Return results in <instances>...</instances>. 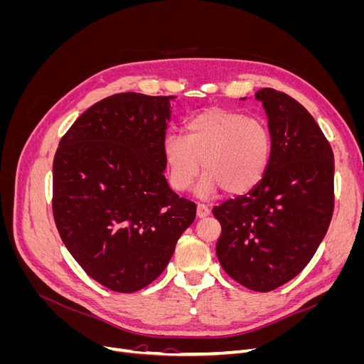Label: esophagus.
Returning <instances> with one entry per match:
<instances>
[{"label": "esophagus", "instance_id": "1", "mask_svg": "<svg viewBox=\"0 0 364 364\" xmlns=\"http://www.w3.org/2000/svg\"><path fill=\"white\" fill-rule=\"evenodd\" d=\"M209 213H211V209H209V206L208 205H205V203H199L197 205V217H206V215H209Z\"/></svg>", "mask_w": 364, "mask_h": 364}]
</instances>
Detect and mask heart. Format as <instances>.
<instances>
[{
	"mask_svg": "<svg viewBox=\"0 0 364 364\" xmlns=\"http://www.w3.org/2000/svg\"><path fill=\"white\" fill-rule=\"evenodd\" d=\"M168 181L176 191H186L200 171V196L218 188L243 194L262 181L272 158V132L266 121L234 109L211 107L186 119L185 138L168 134L162 142Z\"/></svg>",
	"mask_w": 364,
	"mask_h": 364,
	"instance_id": "obj_1",
	"label": "heart"
}]
</instances>
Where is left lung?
<instances>
[{"label":"left lung","instance_id":"obj_1","mask_svg":"<svg viewBox=\"0 0 364 364\" xmlns=\"http://www.w3.org/2000/svg\"><path fill=\"white\" fill-rule=\"evenodd\" d=\"M272 132L262 181L213 208L222 225L217 257L230 278L270 291L299 274L323 240L334 211V155L323 132L293 97L255 92Z\"/></svg>","mask_w":364,"mask_h":364}]
</instances>
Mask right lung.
Masks as SVG:
<instances>
[{
    "mask_svg": "<svg viewBox=\"0 0 364 364\" xmlns=\"http://www.w3.org/2000/svg\"><path fill=\"white\" fill-rule=\"evenodd\" d=\"M176 95L121 92L74 121L53 161V215L74 259L109 290L155 281L196 218L164 176L162 142Z\"/></svg>",
    "mask_w": 364,
    "mask_h": 364,
    "instance_id": "add662e5",
    "label": "right lung"
}]
</instances>
